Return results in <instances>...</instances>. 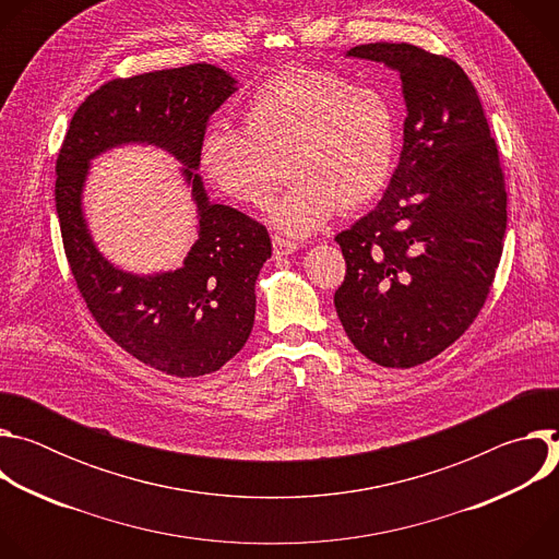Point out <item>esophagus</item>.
<instances>
[{
    "label": "esophagus",
    "instance_id": "1",
    "mask_svg": "<svg viewBox=\"0 0 559 559\" xmlns=\"http://www.w3.org/2000/svg\"><path fill=\"white\" fill-rule=\"evenodd\" d=\"M272 246H274V257H276V259L296 252V243H294V241H287V238H283V236H274V238H272Z\"/></svg>",
    "mask_w": 559,
    "mask_h": 559
}]
</instances>
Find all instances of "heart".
<instances>
[{
    "mask_svg": "<svg viewBox=\"0 0 559 559\" xmlns=\"http://www.w3.org/2000/svg\"><path fill=\"white\" fill-rule=\"evenodd\" d=\"M246 128L214 121L199 143L207 181L227 199L272 207V223L294 236L321 229L386 186L397 145L389 99L323 68H287L261 84L243 108Z\"/></svg>",
    "mask_w": 559,
    "mask_h": 559,
    "instance_id": "1",
    "label": "heart"
}]
</instances>
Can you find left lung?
Listing matches in <instances>:
<instances>
[{
  "instance_id": "obj_1",
  "label": "left lung",
  "mask_w": 559,
  "mask_h": 559,
  "mask_svg": "<svg viewBox=\"0 0 559 559\" xmlns=\"http://www.w3.org/2000/svg\"><path fill=\"white\" fill-rule=\"evenodd\" d=\"M349 57L401 72V162L378 205L336 234L347 272L334 294L354 347L380 367H416L480 313L504 248L507 190L496 139L466 72L414 44Z\"/></svg>"
}]
</instances>
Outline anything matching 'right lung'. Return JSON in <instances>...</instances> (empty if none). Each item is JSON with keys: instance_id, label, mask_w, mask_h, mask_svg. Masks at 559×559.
<instances>
[{"instance_id": "1", "label": "right lung", "mask_w": 559, "mask_h": 559, "mask_svg": "<svg viewBox=\"0 0 559 559\" xmlns=\"http://www.w3.org/2000/svg\"><path fill=\"white\" fill-rule=\"evenodd\" d=\"M234 84L210 63L110 79L74 110L55 164L63 252L88 311L121 349L177 378L212 373L241 352L254 328V283L272 257L265 225L210 203L197 175L207 119ZM134 140L180 158L200 207V241L185 267L156 277L112 269L92 246L81 214L90 158Z\"/></svg>"}]
</instances>
